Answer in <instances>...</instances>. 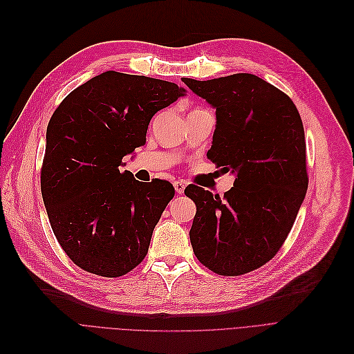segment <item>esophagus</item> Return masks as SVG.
Returning a JSON list of instances; mask_svg holds the SVG:
<instances>
[{
	"instance_id": "esophagus-1",
	"label": "esophagus",
	"mask_w": 354,
	"mask_h": 354,
	"mask_svg": "<svg viewBox=\"0 0 354 354\" xmlns=\"http://www.w3.org/2000/svg\"><path fill=\"white\" fill-rule=\"evenodd\" d=\"M173 186H174V190L177 194H183L184 189H186V184H184L183 181H174Z\"/></svg>"
}]
</instances>
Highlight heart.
<instances>
[{
    "label": "heart",
    "instance_id": "1",
    "mask_svg": "<svg viewBox=\"0 0 354 354\" xmlns=\"http://www.w3.org/2000/svg\"><path fill=\"white\" fill-rule=\"evenodd\" d=\"M194 111H200V109H194Z\"/></svg>",
    "mask_w": 354,
    "mask_h": 354
}]
</instances>
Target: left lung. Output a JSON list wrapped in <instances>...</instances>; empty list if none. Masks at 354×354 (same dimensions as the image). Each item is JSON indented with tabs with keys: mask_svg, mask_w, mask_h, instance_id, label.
Returning <instances> with one entry per match:
<instances>
[{
	"mask_svg": "<svg viewBox=\"0 0 354 354\" xmlns=\"http://www.w3.org/2000/svg\"><path fill=\"white\" fill-rule=\"evenodd\" d=\"M181 80L216 109L207 158L234 176L223 198L197 186L184 192L197 207L194 255L218 275L250 272L277 255L307 193L301 116L287 95L255 75Z\"/></svg>",
	"mask_w": 354,
	"mask_h": 354,
	"instance_id": "left-lung-1",
	"label": "left lung"
}]
</instances>
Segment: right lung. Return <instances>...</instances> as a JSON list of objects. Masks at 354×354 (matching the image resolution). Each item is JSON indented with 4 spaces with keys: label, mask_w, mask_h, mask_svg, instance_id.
<instances>
[{
    "label": "right lung",
    "mask_w": 354,
    "mask_h": 354,
    "mask_svg": "<svg viewBox=\"0 0 354 354\" xmlns=\"http://www.w3.org/2000/svg\"><path fill=\"white\" fill-rule=\"evenodd\" d=\"M187 93L176 83L108 71L67 95L46 132L41 196L60 246L79 268L116 278L145 258L174 196L168 181L121 171L151 118Z\"/></svg>",
    "instance_id": "add662e5"
}]
</instances>
